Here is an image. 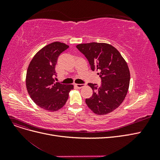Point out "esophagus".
Masks as SVG:
<instances>
[{"mask_svg":"<svg viewBox=\"0 0 160 160\" xmlns=\"http://www.w3.org/2000/svg\"><path fill=\"white\" fill-rule=\"evenodd\" d=\"M85 86V84H75V87L77 89H81L84 88Z\"/></svg>","mask_w":160,"mask_h":160,"instance_id":"esophagus-1","label":"esophagus"}]
</instances>
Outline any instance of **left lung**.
Instances as JSON below:
<instances>
[{
	"label": "left lung",
	"instance_id": "8db88e82",
	"mask_svg": "<svg viewBox=\"0 0 160 160\" xmlns=\"http://www.w3.org/2000/svg\"><path fill=\"white\" fill-rule=\"evenodd\" d=\"M76 47L88 59L91 70L99 71L101 83H88L93 95L85 99L88 108L97 115L112 112L127 95L130 72L127 62L117 49L108 43H81Z\"/></svg>",
	"mask_w": 160,
	"mask_h": 160
}]
</instances>
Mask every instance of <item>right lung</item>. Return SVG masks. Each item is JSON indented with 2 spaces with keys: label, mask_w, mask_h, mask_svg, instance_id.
I'll return each mask as SVG.
<instances>
[{
  "label": "right lung",
  "mask_w": 160,
  "mask_h": 160,
  "mask_svg": "<svg viewBox=\"0 0 160 160\" xmlns=\"http://www.w3.org/2000/svg\"><path fill=\"white\" fill-rule=\"evenodd\" d=\"M68 47L59 41L50 43L36 53L28 67L25 81L28 93L38 107L49 112L63 107L74 88L55 83L58 57Z\"/></svg>",
  "instance_id": "1"
}]
</instances>
